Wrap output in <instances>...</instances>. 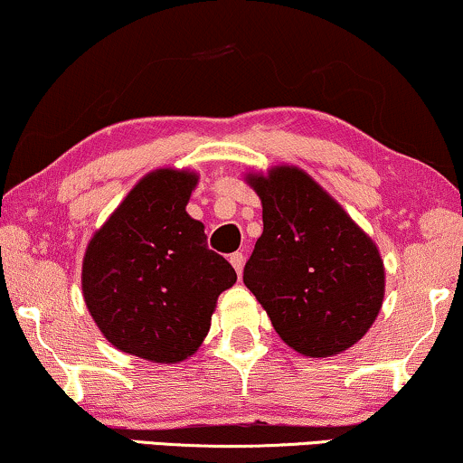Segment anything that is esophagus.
<instances>
[{"mask_svg": "<svg viewBox=\"0 0 463 463\" xmlns=\"http://www.w3.org/2000/svg\"><path fill=\"white\" fill-rule=\"evenodd\" d=\"M231 265H232V269H235L237 271V275H241V271H243V262H245V259H243V254L241 251H235V254H231Z\"/></svg>", "mask_w": 463, "mask_h": 463, "instance_id": "1", "label": "esophagus"}]
</instances>
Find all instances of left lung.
I'll list each match as a JSON object with an SVG mask.
<instances>
[{"label": "left lung", "instance_id": "obj_1", "mask_svg": "<svg viewBox=\"0 0 463 463\" xmlns=\"http://www.w3.org/2000/svg\"><path fill=\"white\" fill-rule=\"evenodd\" d=\"M262 235L243 284L273 329L303 356L325 359L370 331L384 299V265L370 235L299 166L248 173Z\"/></svg>", "mask_w": 463, "mask_h": 463}]
</instances>
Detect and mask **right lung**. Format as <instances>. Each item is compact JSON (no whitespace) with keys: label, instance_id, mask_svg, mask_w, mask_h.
<instances>
[{"label":"right lung","instance_id":"right-lung-1","mask_svg":"<svg viewBox=\"0 0 463 463\" xmlns=\"http://www.w3.org/2000/svg\"><path fill=\"white\" fill-rule=\"evenodd\" d=\"M198 175L156 168L93 232L83 256V299L121 353L181 363L207 337L218 297L237 282L185 212Z\"/></svg>","mask_w":463,"mask_h":463}]
</instances>
